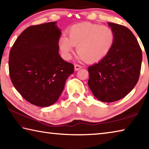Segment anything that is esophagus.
<instances>
[{
  "instance_id": "obj_1",
  "label": "esophagus",
  "mask_w": 149,
  "mask_h": 149,
  "mask_svg": "<svg viewBox=\"0 0 149 149\" xmlns=\"http://www.w3.org/2000/svg\"><path fill=\"white\" fill-rule=\"evenodd\" d=\"M74 66H75V70H76V71L80 70L82 68V66L81 65H79V64H75Z\"/></svg>"
}]
</instances>
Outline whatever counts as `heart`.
Returning <instances> with one entry per match:
<instances>
[{
    "label": "heart",
    "mask_w": 149,
    "mask_h": 149,
    "mask_svg": "<svg viewBox=\"0 0 149 149\" xmlns=\"http://www.w3.org/2000/svg\"><path fill=\"white\" fill-rule=\"evenodd\" d=\"M68 36L63 35L58 45L66 60L72 58L74 46L81 60L95 63L104 58L114 45L115 33L109 26L92 23H81L73 25L68 31Z\"/></svg>",
    "instance_id": "b5f03b06"
}]
</instances>
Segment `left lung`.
<instances>
[{"label": "left lung", "instance_id": "obj_1", "mask_svg": "<svg viewBox=\"0 0 149 149\" xmlns=\"http://www.w3.org/2000/svg\"><path fill=\"white\" fill-rule=\"evenodd\" d=\"M115 33L109 53L88 67V85L97 99L113 102L123 98L136 86L141 68L142 51L136 36L126 26L108 23Z\"/></svg>", "mask_w": 149, "mask_h": 149}]
</instances>
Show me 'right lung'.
I'll list each match as a JSON object with an SVG mask.
<instances>
[{
    "instance_id": "right-lung-1",
    "label": "right lung",
    "mask_w": 149,
    "mask_h": 149,
    "mask_svg": "<svg viewBox=\"0 0 149 149\" xmlns=\"http://www.w3.org/2000/svg\"><path fill=\"white\" fill-rule=\"evenodd\" d=\"M61 35L56 22L30 26L11 48V81L23 98L36 106L55 104L68 77L74 73V64L58 54Z\"/></svg>"
}]
</instances>
